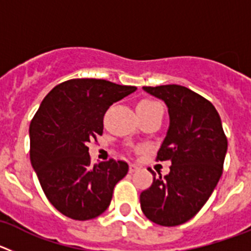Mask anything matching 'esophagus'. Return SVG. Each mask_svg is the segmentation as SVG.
Listing matches in <instances>:
<instances>
[{
  "mask_svg": "<svg viewBox=\"0 0 251 251\" xmlns=\"http://www.w3.org/2000/svg\"><path fill=\"white\" fill-rule=\"evenodd\" d=\"M137 170H138V166L130 163V165H129V172H130V174H133V172H136Z\"/></svg>",
  "mask_w": 251,
  "mask_h": 251,
  "instance_id": "1",
  "label": "esophagus"
}]
</instances>
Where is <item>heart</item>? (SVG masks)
I'll use <instances>...</instances> for the list:
<instances>
[{
    "mask_svg": "<svg viewBox=\"0 0 251 251\" xmlns=\"http://www.w3.org/2000/svg\"><path fill=\"white\" fill-rule=\"evenodd\" d=\"M162 109V105L156 100H151V99H143L137 104V112H150V110Z\"/></svg>",
    "mask_w": 251,
    "mask_h": 251,
    "instance_id": "heart-1",
    "label": "heart"
}]
</instances>
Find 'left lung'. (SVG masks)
I'll return each mask as SVG.
<instances>
[{
    "mask_svg": "<svg viewBox=\"0 0 251 251\" xmlns=\"http://www.w3.org/2000/svg\"><path fill=\"white\" fill-rule=\"evenodd\" d=\"M168 106L170 128L156 161H171L170 174L153 175L139 201L147 219L177 226L200 211L223 175L227 138L211 101L186 86H143Z\"/></svg>",
    "mask_w": 251,
    "mask_h": 251,
    "instance_id": "obj_1",
    "label": "left lung"
}]
</instances>
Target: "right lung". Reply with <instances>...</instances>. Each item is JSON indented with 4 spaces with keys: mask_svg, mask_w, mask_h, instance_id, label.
Listing matches in <instances>:
<instances>
[{
    "mask_svg": "<svg viewBox=\"0 0 251 251\" xmlns=\"http://www.w3.org/2000/svg\"><path fill=\"white\" fill-rule=\"evenodd\" d=\"M136 89L103 79L66 80L46 95L31 121V165L51 205L73 220L103 214L128 174L124 161L93 166L88 143L103 134L109 106Z\"/></svg>",
    "mask_w": 251,
    "mask_h": 251,
    "instance_id": "obj_1",
    "label": "right lung"
}]
</instances>
